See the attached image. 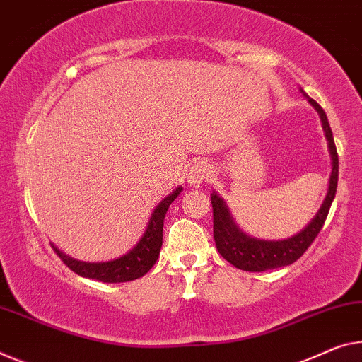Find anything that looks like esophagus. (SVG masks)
Returning a JSON list of instances; mask_svg holds the SVG:
<instances>
[{
	"instance_id": "34e87169",
	"label": "esophagus",
	"mask_w": 362,
	"mask_h": 362,
	"mask_svg": "<svg viewBox=\"0 0 362 362\" xmlns=\"http://www.w3.org/2000/svg\"><path fill=\"white\" fill-rule=\"evenodd\" d=\"M214 170L207 162H197L196 165H192V168L189 170V182L192 186H200L202 182H205L212 176Z\"/></svg>"
}]
</instances>
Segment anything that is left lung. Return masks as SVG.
Returning <instances> with one entry per match:
<instances>
[{"label":"left lung","instance_id":"left-lung-1","mask_svg":"<svg viewBox=\"0 0 362 362\" xmlns=\"http://www.w3.org/2000/svg\"><path fill=\"white\" fill-rule=\"evenodd\" d=\"M309 103L317 110L320 116L322 127L325 131V137L329 141V148L332 155V175L330 186L327 191L324 204L320 205L319 212L315 214L309 225L294 235L283 241H264V239H255L247 236L236 226L235 220L228 210L225 200L218 194H210L214 209V239L216 249L221 254V257L226 259L236 269L246 272H265L272 269H280V267L291 265L293 262L301 257L308 251V247L314 243V239L319 235L322 226L325 223L327 215L330 212V205L335 199L337 185H338V153L333 134L327 119L325 111L315 100L309 98Z\"/></svg>","mask_w":362,"mask_h":362}]
</instances>
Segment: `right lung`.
I'll list each match as a JSON object with an SVG mask.
<instances>
[{"label": "right lung", "mask_w": 362, "mask_h": 362, "mask_svg": "<svg viewBox=\"0 0 362 362\" xmlns=\"http://www.w3.org/2000/svg\"><path fill=\"white\" fill-rule=\"evenodd\" d=\"M182 187H176L173 192L168 194L157 207L153 209L152 215H150L147 230L144 233L139 243L129 252L121 255V257L115 260H108V262H82V260H76L59 251L58 247L53 249L58 254V257L63 260L66 267L74 272V274L92 278V280H98L103 283H123L137 280L147 274L152 269L153 264L157 262L160 249H162L163 243V220L165 215L168 212V207L171 202L180 196Z\"/></svg>", "instance_id": "right-lung-1"}]
</instances>
